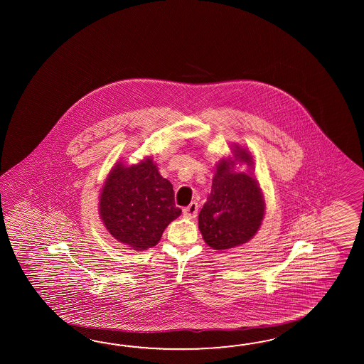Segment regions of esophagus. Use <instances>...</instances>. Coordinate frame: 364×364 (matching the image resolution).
Segmentation results:
<instances>
[{"instance_id":"1","label":"esophagus","mask_w":364,"mask_h":364,"mask_svg":"<svg viewBox=\"0 0 364 364\" xmlns=\"http://www.w3.org/2000/svg\"><path fill=\"white\" fill-rule=\"evenodd\" d=\"M183 215L186 217H190V218H195V217L198 216V203L193 201L190 205H187L183 209Z\"/></svg>"}]
</instances>
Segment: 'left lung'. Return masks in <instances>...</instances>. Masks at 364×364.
I'll return each instance as SVG.
<instances>
[{
    "mask_svg": "<svg viewBox=\"0 0 364 364\" xmlns=\"http://www.w3.org/2000/svg\"><path fill=\"white\" fill-rule=\"evenodd\" d=\"M254 160L246 148L235 146L232 157L216 165L212 190L199 213V229L213 250H229L246 243L255 235L265 212L263 193L254 176L235 171L237 164Z\"/></svg>",
    "mask_w": 364,
    "mask_h": 364,
    "instance_id": "8db88e82",
    "label": "left lung"
}]
</instances>
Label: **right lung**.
Instances as JSON below:
<instances>
[{"label":"right lung","instance_id":"add662e5","mask_svg":"<svg viewBox=\"0 0 364 364\" xmlns=\"http://www.w3.org/2000/svg\"><path fill=\"white\" fill-rule=\"evenodd\" d=\"M99 213L118 242L141 251L156 246L182 210L176 207L173 185L147 157L136 165L119 161L112 168L101 190Z\"/></svg>","mask_w":364,"mask_h":364}]
</instances>
